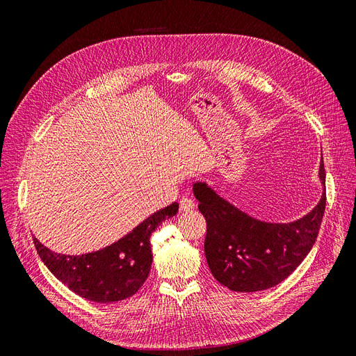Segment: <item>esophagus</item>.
<instances>
[{
    "label": "esophagus",
    "mask_w": 356,
    "mask_h": 356,
    "mask_svg": "<svg viewBox=\"0 0 356 356\" xmlns=\"http://www.w3.org/2000/svg\"><path fill=\"white\" fill-rule=\"evenodd\" d=\"M193 208H195V200H193V199L184 196V197L179 200V211L186 212V211H190Z\"/></svg>",
    "instance_id": "obj_1"
}]
</instances>
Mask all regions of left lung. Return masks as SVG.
I'll return each instance as SVG.
<instances>
[{
  "label": "left lung",
  "instance_id": "obj_1",
  "mask_svg": "<svg viewBox=\"0 0 356 356\" xmlns=\"http://www.w3.org/2000/svg\"><path fill=\"white\" fill-rule=\"evenodd\" d=\"M319 178L325 186L324 161ZM193 191L207 220L204 255L211 272L221 285L238 293L272 288L293 273L318 238L327 204L324 191L306 217L270 224L234 208L204 182H196Z\"/></svg>",
  "mask_w": 356,
  "mask_h": 356
}]
</instances>
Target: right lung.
Here are the masks:
<instances>
[{"label": "right lung", "instance_id": "1", "mask_svg": "<svg viewBox=\"0 0 356 356\" xmlns=\"http://www.w3.org/2000/svg\"><path fill=\"white\" fill-rule=\"evenodd\" d=\"M177 212L178 203L174 202L154 212L120 241L89 254L51 252L35 238L34 245L49 270L75 294L96 303H113L132 297L144 285L153 263L152 233Z\"/></svg>", "mask_w": 356, "mask_h": 356}]
</instances>
